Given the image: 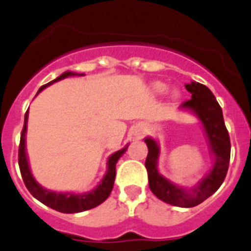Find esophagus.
Masks as SVG:
<instances>
[{
	"label": "esophagus",
	"mask_w": 251,
	"mask_h": 251,
	"mask_svg": "<svg viewBox=\"0 0 251 251\" xmlns=\"http://www.w3.org/2000/svg\"><path fill=\"white\" fill-rule=\"evenodd\" d=\"M143 134H145V127H139V129L135 130V135H137V138H141Z\"/></svg>",
	"instance_id": "obj_1"
}]
</instances>
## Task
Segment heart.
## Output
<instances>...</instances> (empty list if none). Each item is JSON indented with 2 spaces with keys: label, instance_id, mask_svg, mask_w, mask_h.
Listing matches in <instances>:
<instances>
[{
  "label": "heart",
  "instance_id": "b5f03b06",
  "mask_svg": "<svg viewBox=\"0 0 251 251\" xmlns=\"http://www.w3.org/2000/svg\"><path fill=\"white\" fill-rule=\"evenodd\" d=\"M153 90L159 92V94H164L165 91L168 90V86L165 83H161V82H156V83H153Z\"/></svg>",
  "mask_w": 251,
  "mask_h": 251
}]
</instances>
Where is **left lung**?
Returning <instances> with one entry per match:
<instances>
[{
	"mask_svg": "<svg viewBox=\"0 0 251 251\" xmlns=\"http://www.w3.org/2000/svg\"><path fill=\"white\" fill-rule=\"evenodd\" d=\"M191 94V99L181 104L182 109L191 110L203 124L208 138L211 152L214 153L215 163L211 172L190 190L173 185L157 172L159 146L152 138H146L149 155L146 159V168L149 173L150 189L163 202L177 207H194L206 201L218 190L226 178L230 159V139L224 124L223 110L208 87L198 82L185 84Z\"/></svg>",
	"mask_w": 251,
	"mask_h": 251,
	"instance_id": "left-lung-1",
	"label": "left lung"
}]
</instances>
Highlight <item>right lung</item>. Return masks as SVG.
<instances>
[{"mask_svg":"<svg viewBox=\"0 0 251 251\" xmlns=\"http://www.w3.org/2000/svg\"><path fill=\"white\" fill-rule=\"evenodd\" d=\"M79 75L73 72H66L64 74H61L58 78H56L52 82L44 84L41 87L39 92L41 90H44L45 87H48L49 84L58 82V80L68 78V76ZM83 75V74H80ZM37 92V94H39ZM27 118H28V110L25 112V126L22 130L21 134V143H19V152H18V163H19V169H21L22 178L25 181V187L28 189L31 194L40 201L41 203H44L45 206L50 207L53 210L60 211L64 214H75V212H82V211H87L94 208V207L101 204L108 197H109L110 191L113 189L114 178H116V164H117L118 159L125 153L127 146L125 149L120 150L117 152H114L113 155H110L108 159V171H106L104 178L101 179V182L99 183V186L94 190L88 191V193H83V194H73V193H56V191H50L40 186L39 183L35 181L32 177V173L29 171L28 160H27V155H25V130H27Z\"/></svg>","mask_w":251,"mask_h":251,"instance_id":"add662e5","label":"right lung"}]
</instances>
